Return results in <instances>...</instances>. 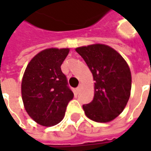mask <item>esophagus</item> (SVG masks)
<instances>
[{
	"label": "esophagus",
	"instance_id": "1",
	"mask_svg": "<svg viewBox=\"0 0 151 151\" xmlns=\"http://www.w3.org/2000/svg\"><path fill=\"white\" fill-rule=\"evenodd\" d=\"M80 90H81V87H80V86H78V87H77V88H76V90H75L76 93H77V94H78V93H79V91H80Z\"/></svg>",
	"mask_w": 151,
	"mask_h": 151
}]
</instances>
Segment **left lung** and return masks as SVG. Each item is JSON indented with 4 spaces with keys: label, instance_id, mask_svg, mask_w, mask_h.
Wrapping results in <instances>:
<instances>
[{
    "label": "left lung",
    "instance_id": "left-lung-1",
    "mask_svg": "<svg viewBox=\"0 0 151 151\" xmlns=\"http://www.w3.org/2000/svg\"><path fill=\"white\" fill-rule=\"evenodd\" d=\"M93 75L95 95L82 108L89 119L106 123L116 118L125 108L131 92L132 77L128 64L116 50L102 43L78 47Z\"/></svg>",
    "mask_w": 151,
    "mask_h": 151
}]
</instances>
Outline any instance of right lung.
Here are the masks:
<instances>
[{
    "label": "right lung",
    "mask_w": 151,
    "mask_h": 151,
    "mask_svg": "<svg viewBox=\"0 0 151 151\" xmlns=\"http://www.w3.org/2000/svg\"><path fill=\"white\" fill-rule=\"evenodd\" d=\"M69 48H47L28 63L22 77V98L26 111L43 126H53L65 116L66 107L73 98L60 66Z\"/></svg>",
    "instance_id": "add662e5"
}]
</instances>
